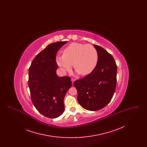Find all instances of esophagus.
<instances>
[{
  "mask_svg": "<svg viewBox=\"0 0 147 147\" xmlns=\"http://www.w3.org/2000/svg\"><path fill=\"white\" fill-rule=\"evenodd\" d=\"M71 82H72V83L73 84V83H74V82L76 81V79H73V78H71Z\"/></svg>",
  "mask_w": 147,
  "mask_h": 147,
  "instance_id": "obj_1",
  "label": "esophagus"
}]
</instances>
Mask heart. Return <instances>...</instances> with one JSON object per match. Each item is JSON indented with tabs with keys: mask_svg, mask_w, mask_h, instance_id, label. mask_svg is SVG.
<instances>
[{
	"mask_svg": "<svg viewBox=\"0 0 147 147\" xmlns=\"http://www.w3.org/2000/svg\"><path fill=\"white\" fill-rule=\"evenodd\" d=\"M56 63L63 73L74 68L81 75H87L95 68L98 61L97 50L91 45L72 43L56 56Z\"/></svg>",
	"mask_w": 147,
	"mask_h": 147,
	"instance_id": "1",
	"label": "heart"
}]
</instances>
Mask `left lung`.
I'll list each match as a JSON object with an SVG mask.
<instances>
[{"mask_svg": "<svg viewBox=\"0 0 147 147\" xmlns=\"http://www.w3.org/2000/svg\"><path fill=\"white\" fill-rule=\"evenodd\" d=\"M98 61L90 74L74 82L78 101L89 111L102 109L111 100L116 87L117 65L112 55L101 47L94 45Z\"/></svg>", "mask_w": 147, "mask_h": 147, "instance_id": "obj_1", "label": "left lung"}]
</instances>
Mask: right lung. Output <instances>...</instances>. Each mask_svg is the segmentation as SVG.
Here are the masks:
<instances>
[{
	"instance_id": "1",
	"label": "right lung",
	"mask_w": 147,
	"mask_h": 147,
	"mask_svg": "<svg viewBox=\"0 0 147 147\" xmlns=\"http://www.w3.org/2000/svg\"><path fill=\"white\" fill-rule=\"evenodd\" d=\"M67 42L49 45L35 57L28 69V87L32 102L38 112L51 119L63 113L64 98L71 87L70 77H60L56 74V54Z\"/></svg>"
}]
</instances>
